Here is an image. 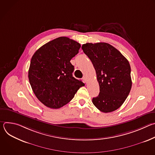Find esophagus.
Listing matches in <instances>:
<instances>
[{"mask_svg": "<svg viewBox=\"0 0 155 155\" xmlns=\"http://www.w3.org/2000/svg\"><path fill=\"white\" fill-rule=\"evenodd\" d=\"M83 81H84V83H87V78H86V77L85 76H84V77H83Z\"/></svg>", "mask_w": 155, "mask_h": 155, "instance_id": "34e87169", "label": "esophagus"}]
</instances>
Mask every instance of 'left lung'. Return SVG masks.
<instances>
[{
    "label": "left lung",
    "instance_id": "8db88e82",
    "mask_svg": "<svg viewBox=\"0 0 155 155\" xmlns=\"http://www.w3.org/2000/svg\"><path fill=\"white\" fill-rule=\"evenodd\" d=\"M81 48L96 70L100 93L93 103L100 111L108 113L120 108L132 86L130 67L127 59L107 43H86Z\"/></svg>",
    "mask_w": 155,
    "mask_h": 155
}]
</instances>
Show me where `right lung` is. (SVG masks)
<instances>
[{
  "mask_svg": "<svg viewBox=\"0 0 155 155\" xmlns=\"http://www.w3.org/2000/svg\"><path fill=\"white\" fill-rule=\"evenodd\" d=\"M81 45L66 37L56 38L41 47L32 57L28 77L37 99L51 108L69 103L84 84L72 76L70 61Z\"/></svg>",
  "mask_w": 155,
  "mask_h": 155,
  "instance_id": "obj_1",
  "label": "right lung"
}]
</instances>
